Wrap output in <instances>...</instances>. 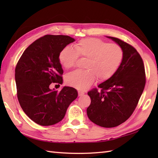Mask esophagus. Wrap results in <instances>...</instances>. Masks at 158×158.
<instances>
[{
  "label": "esophagus",
  "instance_id": "1",
  "mask_svg": "<svg viewBox=\"0 0 158 158\" xmlns=\"http://www.w3.org/2000/svg\"><path fill=\"white\" fill-rule=\"evenodd\" d=\"M84 92H81V91H78V95L79 96H82L83 95H84Z\"/></svg>",
  "mask_w": 158,
  "mask_h": 158
}]
</instances>
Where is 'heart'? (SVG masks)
Wrapping results in <instances>:
<instances>
[{
  "mask_svg": "<svg viewBox=\"0 0 158 158\" xmlns=\"http://www.w3.org/2000/svg\"><path fill=\"white\" fill-rule=\"evenodd\" d=\"M79 57L87 59L85 70H76L66 77V83L77 89L85 90L93 84L96 78L98 81L110 79L122 63L123 52L115 43H109L97 38L80 40L73 45L63 48L59 60L65 69L75 66Z\"/></svg>",
  "mask_w": 158,
  "mask_h": 158,
  "instance_id": "heart-1",
  "label": "heart"
}]
</instances>
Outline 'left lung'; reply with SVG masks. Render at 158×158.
I'll use <instances>...</instances> for the list:
<instances>
[{
    "label": "left lung",
    "mask_w": 158,
    "mask_h": 158,
    "mask_svg": "<svg viewBox=\"0 0 158 158\" xmlns=\"http://www.w3.org/2000/svg\"><path fill=\"white\" fill-rule=\"evenodd\" d=\"M122 48L123 57L115 73L110 79L88 92L91 104L87 115L93 123L104 127L120 125L135 110L145 85L143 60L132 46L113 36H106Z\"/></svg>",
    "instance_id": "8db88e82"
}]
</instances>
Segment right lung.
Segmentation results:
<instances>
[{"label": "right lung", "instance_id": "add662e5", "mask_svg": "<svg viewBox=\"0 0 158 158\" xmlns=\"http://www.w3.org/2000/svg\"><path fill=\"white\" fill-rule=\"evenodd\" d=\"M75 41L69 36L45 35L30 45L17 64L15 79L19 105L39 125L60 122L77 98V90L71 87H63L60 92L50 88L52 83H62L60 52Z\"/></svg>", "mask_w": 158, "mask_h": 158}]
</instances>
